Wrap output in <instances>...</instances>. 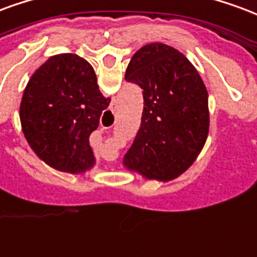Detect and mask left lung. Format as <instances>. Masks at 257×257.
Wrapping results in <instances>:
<instances>
[{
  "label": "left lung",
  "mask_w": 257,
  "mask_h": 257,
  "mask_svg": "<svg viewBox=\"0 0 257 257\" xmlns=\"http://www.w3.org/2000/svg\"><path fill=\"white\" fill-rule=\"evenodd\" d=\"M125 80L143 90L144 107L123 165L148 180H173L195 162L206 143V85L187 57L163 43L139 49L129 61Z\"/></svg>",
  "instance_id": "1"
}]
</instances>
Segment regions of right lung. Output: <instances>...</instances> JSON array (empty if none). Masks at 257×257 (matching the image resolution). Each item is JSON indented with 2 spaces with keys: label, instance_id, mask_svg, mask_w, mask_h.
I'll return each instance as SVG.
<instances>
[{
  "label": "right lung",
  "instance_id": "right-lung-1",
  "mask_svg": "<svg viewBox=\"0 0 257 257\" xmlns=\"http://www.w3.org/2000/svg\"><path fill=\"white\" fill-rule=\"evenodd\" d=\"M109 103L90 62L72 53L57 54L35 70L24 90L23 134L49 166L70 174L84 173L95 165L90 135Z\"/></svg>",
  "mask_w": 257,
  "mask_h": 257
}]
</instances>
